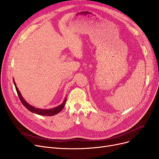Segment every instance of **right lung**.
Listing matches in <instances>:
<instances>
[{"label":"right lung","instance_id":"obj_1","mask_svg":"<svg viewBox=\"0 0 159 159\" xmlns=\"http://www.w3.org/2000/svg\"><path fill=\"white\" fill-rule=\"evenodd\" d=\"M13 83H14V85H15V87H16V91H17V93L18 94V96H19L20 101H21L22 104L31 112L38 114V115H41V116H54L55 114H57L58 113H59L61 111V110L64 108V105H65L66 102V99H67L66 96V98H65L63 102L61 103V105H58L56 107H54V108H49V109H43V108H38L34 107V106L30 105L29 102H27L26 101V100L23 98V97L22 96L21 93H20V91L19 90L18 88L17 87V85L16 84V82L14 81V79H13Z\"/></svg>","mask_w":159,"mask_h":159}]
</instances>
